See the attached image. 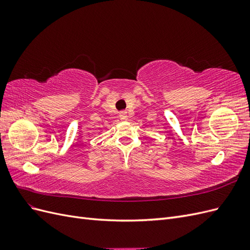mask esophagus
Returning <instances> with one entry per match:
<instances>
[{
	"mask_svg": "<svg viewBox=\"0 0 250 250\" xmlns=\"http://www.w3.org/2000/svg\"><path fill=\"white\" fill-rule=\"evenodd\" d=\"M119 117H120L121 120H126V118H127V112H126V111H121V112L119 113Z\"/></svg>",
	"mask_w": 250,
	"mask_h": 250,
	"instance_id": "esophagus-1",
	"label": "esophagus"
}]
</instances>
